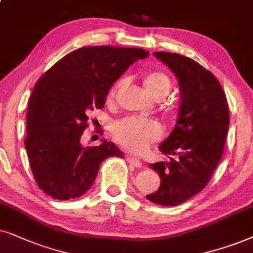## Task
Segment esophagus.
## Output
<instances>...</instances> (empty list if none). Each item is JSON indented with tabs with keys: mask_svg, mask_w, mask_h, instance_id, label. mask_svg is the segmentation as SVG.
<instances>
[{
	"mask_svg": "<svg viewBox=\"0 0 253 253\" xmlns=\"http://www.w3.org/2000/svg\"><path fill=\"white\" fill-rule=\"evenodd\" d=\"M126 158H127V161H128L130 164H133L134 167H136V168L142 167V162H141L139 158L134 157V156H132V155H126Z\"/></svg>",
	"mask_w": 253,
	"mask_h": 253,
	"instance_id": "obj_1",
	"label": "esophagus"
}]
</instances>
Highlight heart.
I'll return each mask as SVG.
<instances>
[{"label":"heart","mask_w":253,"mask_h":253,"mask_svg":"<svg viewBox=\"0 0 253 253\" xmlns=\"http://www.w3.org/2000/svg\"><path fill=\"white\" fill-rule=\"evenodd\" d=\"M119 86L120 82L111 89L109 93L110 99L116 97ZM144 86L155 98H166L171 89V81L166 74L154 72L146 76ZM112 135L123 147L141 153L146 150L150 143L161 139L163 135V127L153 118L128 116L114 121L112 125Z\"/></svg>","instance_id":"obj_1"}]
</instances>
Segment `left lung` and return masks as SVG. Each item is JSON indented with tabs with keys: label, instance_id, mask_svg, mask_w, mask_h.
Returning a JSON list of instances; mask_svg holds the SVG:
<instances>
[{
	"label": "left lung",
	"instance_id": "left-lung-1",
	"mask_svg": "<svg viewBox=\"0 0 253 253\" xmlns=\"http://www.w3.org/2000/svg\"><path fill=\"white\" fill-rule=\"evenodd\" d=\"M154 55L172 70L180 90L177 124L160 146L169 162L150 164L161 185L147 199L162 206H177L204 190L223 154L229 127V107L220 82L197 61L177 53Z\"/></svg>",
	"mask_w": 253,
	"mask_h": 253
}]
</instances>
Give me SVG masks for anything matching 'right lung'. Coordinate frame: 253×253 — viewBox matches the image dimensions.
Segmentation results:
<instances>
[{"instance_id":"right-lung-1","label":"right lung","mask_w":253,"mask_h":253,"mask_svg":"<svg viewBox=\"0 0 253 253\" xmlns=\"http://www.w3.org/2000/svg\"><path fill=\"white\" fill-rule=\"evenodd\" d=\"M149 52L91 46L73 50L36 83L29 100L24 144L33 177L54 199L79 198L92 186L102 162L124 157L112 142L83 147L89 114L102 109L113 83Z\"/></svg>"}]
</instances>
